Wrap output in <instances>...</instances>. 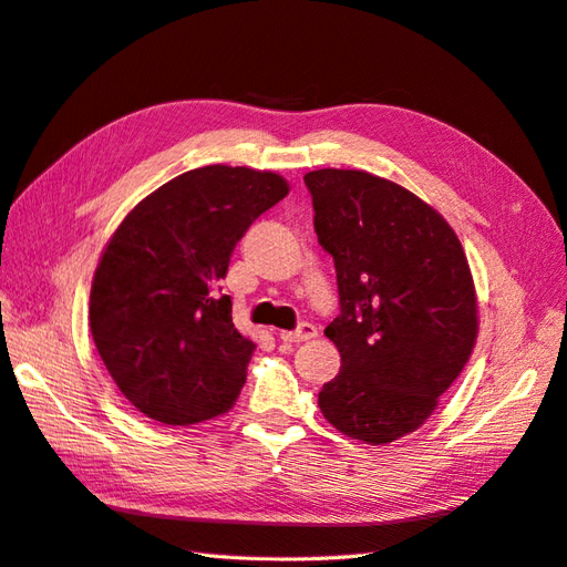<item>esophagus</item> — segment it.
Masks as SVG:
<instances>
[{"instance_id": "1", "label": "esophagus", "mask_w": 567, "mask_h": 567, "mask_svg": "<svg viewBox=\"0 0 567 567\" xmlns=\"http://www.w3.org/2000/svg\"><path fill=\"white\" fill-rule=\"evenodd\" d=\"M317 338V326L310 321H302L296 331H281V340L286 342H305Z\"/></svg>"}]
</instances>
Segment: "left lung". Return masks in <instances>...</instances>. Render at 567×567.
<instances>
[{"instance_id":"left-lung-1","label":"left lung","mask_w":567,"mask_h":567,"mask_svg":"<svg viewBox=\"0 0 567 567\" xmlns=\"http://www.w3.org/2000/svg\"><path fill=\"white\" fill-rule=\"evenodd\" d=\"M305 184L340 298L323 331L340 371L319 409L342 435L388 444L423 425L473 352L466 252L444 217L400 184L333 167L307 173Z\"/></svg>"}]
</instances>
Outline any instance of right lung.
I'll list each match as a JSON object with an SVG mask.
<instances>
[{"mask_svg":"<svg viewBox=\"0 0 567 567\" xmlns=\"http://www.w3.org/2000/svg\"><path fill=\"white\" fill-rule=\"evenodd\" d=\"M288 182L205 165L146 196L115 229L90 296L94 346L125 400L165 425L229 411L255 342L221 296L231 252Z\"/></svg>","mask_w":567,"mask_h":567,"instance_id":"add662e5","label":"right lung"}]
</instances>
